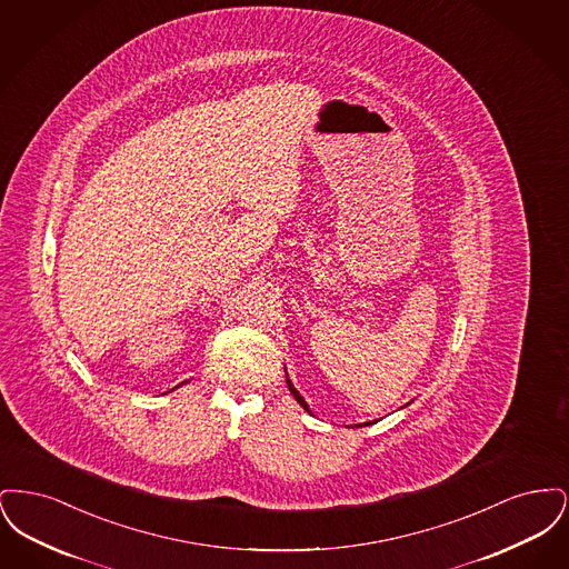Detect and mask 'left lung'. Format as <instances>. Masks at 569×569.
<instances>
[{"label":"left lung","mask_w":569,"mask_h":569,"mask_svg":"<svg viewBox=\"0 0 569 569\" xmlns=\"http://www.w3.org/2000/svg\"><path fill=\"white\" fill-rule=\"evenodd\" d=\"M286 383H288V388H290V392L295 395V399L298 401V406L302 407L307 413H311V409L307 406V401L298 395L297 388H295V383H292V379L288 378V373H286ZM367 425H371V422H362V425H356V427H367Z\"/></svg>","instance_id":"obj_1"}]
</instances>
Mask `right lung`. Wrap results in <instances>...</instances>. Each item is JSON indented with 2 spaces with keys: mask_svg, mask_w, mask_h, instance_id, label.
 <instances>
[{
  "mask_svg": "<svg viewBox=\"0 0 569 569\" xmlns=\"http://www.w3.org/2000/svg\"><path fill=\"white\" fill-rule=\"evenodd\" d=\"M179 386H183V383H179ZM179 386H177V388H179ZM172 390H174V388H172Z\"/></svg>",
  "mask_w": 569,
  "mask_h": 569,
  "instance_id": "obj_1",
  "label": "right lung"
}]
</instances>
